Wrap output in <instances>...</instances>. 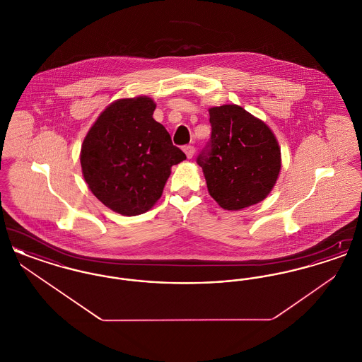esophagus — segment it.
I'll return each mask as SVG.
<instances>
[{
    "label": "esophagus",
    "instance_id": "esophagus-1",
    "mask_svg": "<svg viewBox=\"0 0 362 362\" xmlns=\"http://www.w3.org/2000/svg\"><path fill=\"white\" fill-rule=\"evenodd\" d=\"M183 151H185V153H186V156H187L189 158H191V157L194 156V153H195V148H194L192 145H186V146L183 148Z\"/></svg>",
    "mask_w": 362,
    "mask_h": 362
}]
</instances>
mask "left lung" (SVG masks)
Wrapping results in <instances>:
<instances>
[{"label": "left lung", "mask_w": 362, "mask_h": 362, "mask_svg": "<svg viewBox=\"0 0 362 362\" xmlns=\"http://www.w3.org/2000/svg\"><path fill=\"white\" fill-rule=\"evenodd\" d=\"M210 149L198 157L210 197L225 210L263 201L281 171V148L273 130L238 104L209 108Z\"/></svg>", "instance_id": "8db88e82"}]
</instances>
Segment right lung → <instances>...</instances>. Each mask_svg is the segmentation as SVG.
Returning <instances> with one entry per match:
<instances>
[{"instance_id": "add662e5", "label": "right lung", "mask_w": 362, "mask_h": 362, "mask_svg": "<svg viewBox=\"0 0 362 362\" xmlns=\"http://www.w3.org/2000/svg\"><path fill=\"white\" fill-rule=\"evenodd\" d=\"M155 110L148 96L118 99L100 112L81 145L88 187L122 216H138L155 206L173 165L186 158L153 119Z\"/></svg>"}]
</instances>
